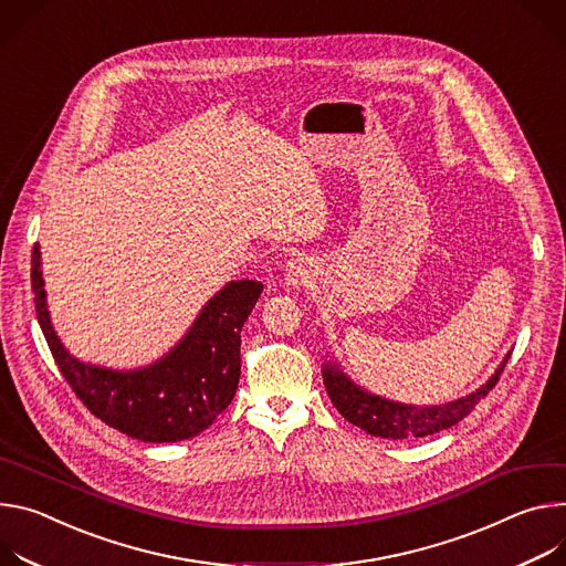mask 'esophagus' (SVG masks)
I'll return each mask as SVG.
<instances>
[{
  "mask_svg": "<svg viewBox=\"0 0 566 566\" xmlns=\"http://www.w3.org/2000/svg\"><path fill=\"white\" fill-rule=\"evenodd\" d=\"M312 279V265L305 259H294L285 265V283L290 287H301Z\"/></svg>",
  "mask_w": 566,
  "mask_h": 566,
  "instance_id": "obj_1",
  "label": "esophagus"
}]
</instances>
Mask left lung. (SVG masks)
Segmentation results:
<instances>
[{
    "label": "left lung",
    "instance_id": "1",
    "mask_svg": "<svg viewBox=\"0 0 566 566\" xmlns=\"http://www.w3.org/2000/svg\"><path fill=\"white\" fill-rule=\"evenodd\" d=\"M509 357L511 355H506V359L499 364V368L483 387H479L470 396H463L446 405L416 407L368 394L348 378L337 361H326L322 366V378L333 405L348 422H353L355 427L364 429L370 436L405 441V438H422L461 422L492 391Z\"/></svg>",
    "mask_w": 566,
    "mask_h": 566
}]
</instances>
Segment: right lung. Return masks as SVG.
<instances>
[{"instance_id": "obj_1", "label": "right lung", "mask_w": 566, "mask_h": 566, "mask_svg": "<svg viewBox=\"0 0 566 566\" xmlns=\"http://www.w3.org/2000/svg\"><path fill=\"white\" fill-rule=\"evenodd\" d=\"M31 287L38 324L74 394L105 424L144 443L193 438L231 405L240 380V331L263 292L261 281L227 283L161 359L114 370L76 359L57 339L49 319L40 244L33 247Z\"/></svg>"}]
</instances>
